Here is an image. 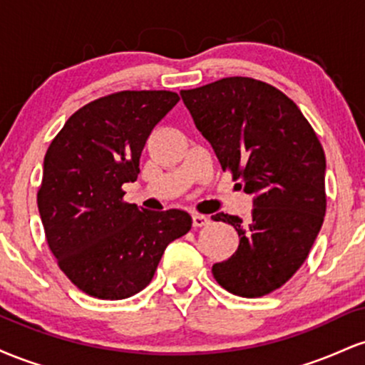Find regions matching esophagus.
Segmentation results:
<instances>
[{
	"label": "esophagus",
	"mask_w": 365,
	"mask_h": 365,
	"mask_svg": "<svg viewBox=\"0 0 365 365\" xmlns=\"http://www.w3.org/2000/svg\"><path fill=\"white\" fill-rule=\"evenodd\" d=\"M209 223V217L204 215H194L192 216V225L194 228H200V226H206Z\"/></svg>",
	"instance_id": "1"
}]
</instances>
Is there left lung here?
Returning a JSON list of instances; mask_svg holds the SVG:
<instances>
[{"instance_id":"8db88e82","label":"left lung","mask_w":365,"mask_h":365,"mask_svg":"<svg viewBox=\"0 0 365 365\" xmlns=\"http://www.w3.org/2000/svg\"><path fill=\"white\" fill-rule=\"evenodd\" d=\"M235 187L254 195L250 220L212 216L238 232L235 254L212 266L225 290L257 299L299 271L326 215V156L295 103L269 83L226 77L180 92Z\"/></svg>"}]
</instances>
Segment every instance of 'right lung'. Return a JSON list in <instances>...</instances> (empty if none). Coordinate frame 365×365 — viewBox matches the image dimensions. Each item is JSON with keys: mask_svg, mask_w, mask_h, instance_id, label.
I'll use <instances>...</instances> for the list:
<instances>
[{"mask_svg": "<svg viewBox=\"0 0 365 365\" xmlns=\"http://www.w3.org/2000/svg\"><path fill=\"white\" fill-rule=\"evenodd\" d=\"M180 101L171 91H120L75 111L44 156L37 207L58 267L94 299L121 300L150 283L165 249L192 228L180 209L123 200L154 127Z\"/></svg>", "mask_w": 365, "mask_h": 365, "instance_id": "add662e5", "label": "right lung"}]
</instances>
